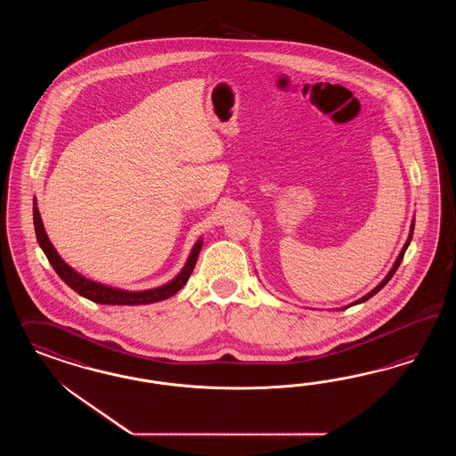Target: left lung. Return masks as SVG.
<instances>
[{"label": "left lung", "instance_id": "1", "mask_svg": "<svg viewBox=\"0 0 456 456\" xmlns=\"http://www.w3.org/2000/svg\"><path fill=\"white\" fill-rule=\"evenodd\" d=\"M413 231H414V219H413V221H411V227H410V235H408V240H406V242H404V246H403V248H401V252H400V256H398V259H396V261H395V264H393V267H391V271H389V273H387V277H385V279H383V281H381V282H379V284H378V286H376V288H374V289L371 290V292H368V294H366V296H362V297H361V299H358V301H354V303H353V304H349V305H356V304H361V303H364V301H368V299H370V297H373V296H374V294H376V292H379V290L383 289V288H385V286H387V281H389V279H391V277L395 276V273H396V269H398V267H400L401 261H403V257H404V252H406V248H408V246H410V242H411V239H413ZM349 305H346V307H343V309H347V307H349Z\"/></svg>", "mask_w": 456, "mask_h": 456}]
</instances>
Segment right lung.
Listing matches in <instances>:
<instances>
[{
    "mask_svg": "<svg viewBox=\"0 0 456 456\" xmlns=\"http://www.w3.org/2000/svg\"><path fill=\"white\" fill-rule=\"evenodd\" d=\"M33 222H35V234L38 239V244L43 248L45 256L48 257L50 264L53 265V269H55V273L60 276V279L83 297H86L94 303L110 304V305H140V304L159 303V301H166L168 297H172L189 281L193 267H195V263H197L199 252H200L202 244H204L202 239H199L195 242V246L189 254V259H187L185 265L182 267V271L164 286L147 290L117 289V288H110V286H105V284H100V282H95L92 279L83 277L80 273H77L73 267H69V264L60 257V254L56 252L53 244L50 242L48 235L45 232L42 216H40L38 208H37V200L33 202Z\"/></svg>",
    "mask_w": 456,
    "mask_h": 456,
    "instance_id": "1",
    "label": "right lung"
}]
</instances>
